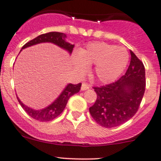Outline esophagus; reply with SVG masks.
I'll return each instance as SVG.
<instances>
[{"label":"esophagus","instance_id":"1","mask_svg":"<svg viewBox=\"0 0 161 161\" xmlns=\"http://www.w3.org/2000/svg\"><path fill=\"white\" fill-rule=\"evenodd\" d=\"M89 88H90V86L88 85V84H86V83H82V87H81V90H82V91L87 90V89H89Z\"/></svg>","mask_w":161,"mask_h":161}]
</instances>
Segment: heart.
<instances>
[{
  "instance_id": "1",
  "label": "heart",
  "mask_w": 161,
  "mask_h": 161,
  "mask_svg": "<svg viewBox=\"0 0 161 161\" xmlns=\"http://www.w3.org/2000/svg\"><path fill=\"white\" fill-rule=\"evenodd\" d=\"M129 61V54L123 47L105 42H92L75 53L73 65L79 72L95 65L94 76L99 82L109 83L119 78Z\"/></svg>"
}]
</instances>
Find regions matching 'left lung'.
Wrapping results in <instances>:
<instances>
[{"instance_id":"8db88e82","label":"left lung","mask_w":161,"mask_h":161,"mask_svg":"<svg viewBox=\"0 0 161 161\" xmlns=\"http://www.w3.org/2000/svg\"><path fill=\"white\" fill-rule=\"evenodd\" d=\"M131 60L127 71L119 80L101 87H94L96 103L89 108L91 116L100 126H120L137 112L145 92V68L130 51Z\"/></svg>"}]
</instances>
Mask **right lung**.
Wrapping results in <instances>:
<instances>
[{
  "instance_id": "add662e5",
  "label": "right lung",
  "mask_w": 161,
  "mask_h": 161,
  "mask_svg": "<svg viewBox=\"0 0 161 161\" xmlns=\"http://www.w3.org/2000/svg\"><path fill=\"white\" fill-rule=\"evenodd\" d=\"M66 38V35L64 33L56 31L48 32V33L41 35L39 36L34 38L33 40L28 42V43L24 45L21 50L25 49L28 47L32 46V45H38V44L40 43L49 42V43H52L54 45H57V46L62 48V49L67 51L69 55H71L75 45H72V44L67 42L66 40H65ZM81 86H82L81 83L76 84V85H73V84L71 83L68 84L65 86V89H63V91L61 92V94L57 97V99H55V101L51 103L49 106H46V107L43 108L42 109H35L31 107H28V106L24 104L20 100L18 96H17V99H18L20 105L25 109V111L33 119L40 122L50 121L56 118L57 116H59L62 113V111L64 110V109L66 106L69 98L73 96L74 94L79 92L81 89Z\"/></svg>"
}]
</instances>
